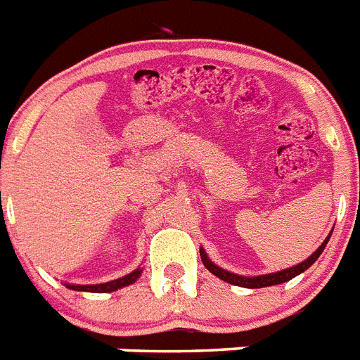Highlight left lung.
I'll return each mask as SVG.
<instances>
[{"label":"left lung","mask_w":360,"mask_h":360,"mask_svg":"<svg viewBox=\"0 0 360 360\" xmlns=\"http://www.w3.org/2000/svg\"><path fill=\"white\" fill-rule=\"evenodd\" d=\"M331 232H333V231H331ZM329 238H331V234H329V236L324 240V243H322V245H320L319 249H316L315 252L309 256V258L304 259L302 264L295 265V267L283 269V271H278V273L262 274V276H241V274L229 273V271H225V269L217 267L214 262H210V259H208V256H207V252H205V249H199V255H201V259H203L205 267H207L212 274H216L217 278H221L223 282H229V283H232V285H240V288L259 289V288H269V285H278V283L289 282L291 278H295V276H298L300 273H304V271H306V269H309L311 265L315 264L316 258L322 255V250H324L326 245H328Z\"/></svg>","instance_id":"obj_1"}]
</instances>
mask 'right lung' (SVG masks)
<instances>
[{
	"instance_id": "1",
	"label": "right lung",
	"mask_w": 360,
	"mask_h": 360,
	"mask_svg": "<svg viewBox=\"0 0 360 360\" xmlns=\"http://www.w3.org/2000/svg\"><path fill=\"white\" fill-rule=\"evenodd\" d=\"M143 273V269L139 267L135 269L134 273L126 274L122 278H117V280H111V282H105V283H95V285H72V283H65V288L69 289H75V291H87V292H111V291H117L120 288H126L129 283L137 282V278L141 276Z\"/></svg>"
}]
</instances>
